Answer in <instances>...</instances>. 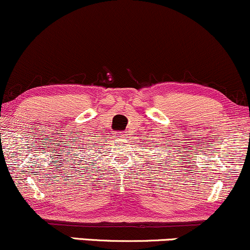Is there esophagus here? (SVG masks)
Wrapping results in <instances>:
<instances>
[{"mask_svg":"<svg viewBox=\"0 0 250 250\" xmlns=\"http://www.w3.org/2000/svg\"><path fill=\"white\" fill-rule=\"evenodd\" d=\"M116 134H117V137H119V138H125L124 133H120V132H117Z\"/></svg>","mask_w":250,"mask_h":250,"instance_id":"34e87169","label":"esophagus"}]
</instances>
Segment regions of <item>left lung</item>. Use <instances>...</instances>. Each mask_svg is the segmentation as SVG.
<instances>
[{
	"mask_svg": "<svg viewBox=\"0 0 250 250\" xmlns=\"http://www.w3.org/2000/svg\"><path fill=\"white\" fill-rule=\"evenodd\" d=\"M153 146H155V145H153Z\"/></svg>",
	"mask_w": 250,
	"mask_h": 250,
	"instance_id": "obj_1",
	"label": "left lung"
}]
</instances>
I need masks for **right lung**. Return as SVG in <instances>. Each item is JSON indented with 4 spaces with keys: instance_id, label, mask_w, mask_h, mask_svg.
Segmentation results:
<instances>
[{
    "instance_id": "1",
    "label": "right lung",
    "mask_w": 250,
    "mask_h": 250,
    "mask_svg": "<svg viewBox=\"0 0 250 250\" xmlns=\"http://www.w3.org/2000/svg\"><path fill=\"white\" fill-rule=\"evenodd\" d=\"M83 153H85V152H83Z\"/></svg>"
}]
</instances>
